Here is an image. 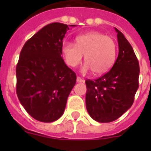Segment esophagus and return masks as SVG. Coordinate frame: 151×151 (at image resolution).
Listing matches in <instances>:
<instances>
[{"label": "esophagus", "instance_id": "1", "mask_svg": "<svg viewBox=\"0 0 151 151\" xmlns=\"http://www.w3.org/2000/svg\"><path fill=\"white\" fill-rule=\"evenodd\" d=\"M77 81H78V82H79V83H81V82H84L85 81L83 80L81 78H80V77H78V78H77Z\"/></svg>", "mask_w": 151, "mask_h": 151}]
</instances>
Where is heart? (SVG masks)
Returning <instances> with one entry per match:
<instances>
[{
  "label": "heart",
  "instance_id": "b5f03b06",
  "mask_svg": "<svg viewBox=\"0 0 151 151\" xmlns=\"http://www.w3.org/2000/svg\"><path fill=\"white\" fill-rule=\"evenodd\" d=\"M62 51L66 63L75 67L85 55L86 64L84 72L89 69L95 75H101L110 70L117 55V45L112 37L99 32H90L78 36L76 44L64 42Z\"/></svg>",
  "mask_w": 151,
  "mask_h": 151
}]
</instances>
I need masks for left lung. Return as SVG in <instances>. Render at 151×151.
I'll list each match as a JSON object with an SVG mask.
<instances>
[{
  "label": "left lung",
  "mask_w": 151,
  "mask_h": 151,
  "mask_svg": "<svg viewBox=\"0 0 151 151\" xmlns=\"http://www.w3.org/2000/svg\"><path fill=\"white\" fill-rule=\"evenodd\" d=\"M117 33L119 52L110 71L94 81L86 80V108L98 122H114L131 107L139 88V65L124 34Z\"/></svg>",
  "instance_id": "1"
}]
</instances>
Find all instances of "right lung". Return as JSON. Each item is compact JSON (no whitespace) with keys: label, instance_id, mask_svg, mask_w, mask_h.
Returning a JSON list of instances; mask_svg holds the SVG:
<instances>
[{"label":"right lung","instance_id":"obj_1","mask_svg":"<svg viewBox=\"0 0 151 151\" xmlns=\"http://www.w3.org/2000/svg\"><path fill=\"white\" fill-rule=\"evenodd\" d=\"M75 27L76 25H70ZM69 26L53 22L25 43L16 66V93L34 119L52 122L61 117L76 84V73L64 63L63 39Z\"/></svg>","mask_w":151,"mask_h":151}]
</instances>
